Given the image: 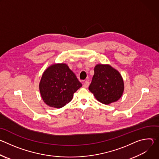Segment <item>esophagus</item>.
Here are the masks:
<instances>
[{
  "mask_svg": "<svg viewBox=\"0 0 159 159\" xmlns=\"http://www.w3.org/2000/svg\"><path fill=\"white\" fill-rule=\"evenodd\" d=\"M89 82L88 80L85 81V82H84V83L83 87H84V88H87V87H89Z\"/></svg>",
  "mask_w": 159,
  "mask_h": 159,
  "instance_id": "esophagus-1",
  "label": "esophagus"
}]
</instances>
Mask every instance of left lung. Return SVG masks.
Masks as SVG:
<instances>
[{"label":"left lung","instance_id":"obj_1","mask_svg":"<svg viewBox=\"0 0 159 159\" xmlns=\"http://www.w3.org/2000/svg\"><path fill=\"white\" fill-rule=\"evenodd\" d=\"M124 81L120 73L109 64H98L89 89L104 104L118 101L124 92Z\"/></svg>","mask_w":159,"mask_h":159}]
</instances>
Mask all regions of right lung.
<instances>
[{
	"label": "right lung",
	"instance_id": "add662e5",
	"mask_svg": "<svg viewBox=\"0 0 159 159\" xmlns=\"http://www.w3.org/2000/svg\"><path fill=\"white\" fill-rule=\"evenodd\" d=\"M82 86L75 74L63 63L49 66L43 73L39 84L44 102L54 108H61L70 102Z\"/></svg>",
	"mask_w": 159,
	"mask_h": 159
}]
</instances>
